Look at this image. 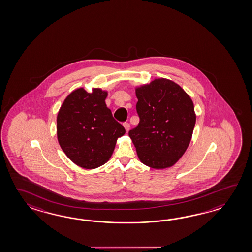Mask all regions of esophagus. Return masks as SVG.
I'll return each instance as SVG.
<instances>
[{"instance_id":"1","label":"esophagus","mask_w":252,"mask_h":252,"mask_svg":"<svg viewBox=\"0 0 252 252\" xmlns=\"http://www.w3.org/2000/svg\"><path fill=\"white\" fill-rule=\"evenodd\" d=\"M124 127L125 128V130H126V132H128V130H129V127H130V125L128 123H124Z\"/></svg>"}]
</instances>
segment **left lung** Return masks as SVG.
<instances>
[{
    "instance_id": "8db88e82",
    "label": "left lung",
    "mask_w": 252,
    "mask_h": 252,
    "mask_svg": "<svg viewBox=\"0 0 252 252\" xmlns=\"http://www.w3.org/2000/svg\"><path fill=\"white\" fill-rule=\"evenodd\" d=\"M135 92L139 123L128 136L139 160L155 169L174 166L192 139L196 115L191 97L166 78L138 86Z\"/></svg>"
}]
</instances>
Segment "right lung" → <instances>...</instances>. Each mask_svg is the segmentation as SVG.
Listing matches in <instances>:
<instances>
[{
  "mask_svg": "<svg viewBox=\"0 0 252 252\" xmlns=\"http://www.w3.org/2000/svg\"><path fill=\"white\" fill-rule=\"evenodd\" d=\"M107 91L83 87L64 99L57 117L58 140L64 154L75 165L94 169L105 164L113 155L117 139L125 128L106 106Z\"/></svg>",
  "mask_w": 252,
  "mask_h": 252,
  "instance_id": "add662e5",
  "label": "right lung"
}]
</instances>
